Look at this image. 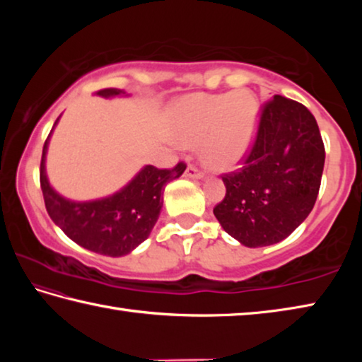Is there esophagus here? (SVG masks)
<instances>
[{"label":"esophagus","instance_id":"34e87169","mask_svg":"<svg viewBox=\"0 0 362 362\" xmlns=\"http://www.w3.org/2000/svg\"><path fill=\"white\" fill-rule=\"evenodd\" d=\"M185 177H189V179H203V173L196 166H193V164H189L185 170Z\"/></svg>","mask_w":362,"mask_h":362}]
</instances>
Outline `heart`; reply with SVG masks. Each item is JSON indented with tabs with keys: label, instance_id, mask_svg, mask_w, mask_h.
Listing matches in <instances>:
<instances>
[{
	"label": "heart",
	"instance_id": "1",
	"mask_svg": "<svg viewBox=\"0 0 362 362\" xmlns=\"http://www.w3.org/2000/svg\"><path fill=\"white\" fill-rule=\"evenodd\" d=\"M255 97L249 90L233 94H192L174 103L173 127L183 145H201V158L214 170L236 168L252 145L257 124Z\"/></svg>",
	"mask_w": 362,
	"mask_h": 362
}]
</instances>
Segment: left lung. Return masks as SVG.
I'll return each mask as SVG.
<instances>
[{
  "label": "left lung",
  "mask_w": 362,
  "mask_h": 362,
  "mask_svg": "<svg viewBox=\"0 0 362 362\" xmlns=\"http://www.w3.org/2000/svg\"><path fill=\"white\" fill-rule=\"evenodd\" d=\"M324 159L315 116L302 103L274 95L262 107L244 166L222 175L226 193L214 216L243 246L283 241L313 209Z\"/></svg>",
  "instance_id": "left-lung-1"
}]
</instances>
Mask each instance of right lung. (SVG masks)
I'll return each instance as SVG.
<instances>
[{
  "instance_id": "1",
  "label": "right lung",
  "mask_w": 362,
  "mask_h": 362,
  "mask_svg": "<svg viewBox=\"0 0 362 362\" xmlns=\"http://www.w3.org/2000/svg\"><path fill=\"white\" fill-rule=\"evenodd\" d=\"M95 94L100 97L126 95L124 90L115 88L97 90ZM49 137L42 146L40 183L46 211L52 222L71 241L93 252L108 257H121L132 252L150 236L163 207V189L166 183L179 179L183 174V170L187 169L185 163H179L174 169L145 166L124 188L115 194L102 199L76 203L60 196L49 185L46 175Z\"/></svg>"
}]
</instances>
